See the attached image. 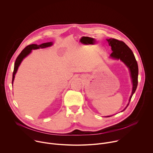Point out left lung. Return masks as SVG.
<instances>
[{
    "label": "left lung",
    "mask_w": 153,
    "mask_h": 153,
    "mask_svg": "<svg viewBox=\"0 0 153 153\" xmlns=\"http://www.w3.org/2000/svg\"><path fill=\"white\" fill-rule=\"evenodd\" d=\"M106 40L108 42L109 45L111 47L112 51L110 55V57L115 60H120L128 68L130 74L132 82V91L128 100V103L126 108L121 111V112H123L128 106L131 98L136 90L137 86L138 66L132 51L124 42L113 38H110ZM111 116L112 115L106 116L105 117Z\"/></svg>",
    "instance_id": "8db88e82"
}]
</instances>
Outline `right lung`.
<instances>
[{"label": "right lung", "instance_id": "obj_1", "mask_svg": "<svg viewBox=\"0 0 153 153\" xmlns=\"http://www.w3.org/2000/svg\"><path fill=\"white\" fill-rule=\"evenodd\" d=\"M53 45V42H46V43H43L41 45H37V44H32L27 46L19 54V56L17 57L15 64H14V72H13V81H12V84H13L14 80L15 78V75L17 72V70L19 69V67L20 66V64L22 63V61L25 58H26L27 56H29L31 53L32 50H37L39 48H47L49 47H51Z\"/></svg>", "mask_w": 153, "mask_h": 153}]
</instances>
